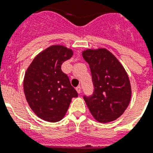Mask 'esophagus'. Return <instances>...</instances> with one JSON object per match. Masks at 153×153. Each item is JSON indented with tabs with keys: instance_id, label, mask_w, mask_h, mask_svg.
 Returning <instances> with one entry per match:
<instances>
[{
	"instance_id": "obj_1",
	"label": "esophagus",
	"mask_w": 153,
	"mask_h": 153,
	"mask_svg": "<svg viewBox=\"0 0 153 153\" xmlns=\"http://www.w3.org/2000/svg\"><path fill=\"white\" fill-rule=\"evenodd\" d=\"M76 91H77V93H79V94H80V93H81V87L80 86L77 87Z\"/></svg>"
}]
</instances>
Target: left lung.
Returning <instances> with one entry per match:
<instances>
[{"instance_id":"obj_1","label":"left lung","mask_w":153,"mask_h":153,"mask_svg":"<svg viewBox=\"0 0 153 153\" xmlns=\"http://www.w3.org/2000/svg\"><path fill=\"white\" fill-rule=\"evenodd\" d=\"M88 63L95 90L84 101L93 118L100 123L115 120L130 102L131 84L120 60L106 48L86 49L82 52Z\"/></svg>"}]
</instances>
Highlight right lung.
<instances>
[{"mask_svg":"<svg viewBox=\"0 0 153 153\" xmlns=\"http://www.w3.org/2000/svg\"><path fill=\"white\" fill-rule=\"evenodd\" d=\"M74 55L71 48L52 45L38 54L26 70L24 92L28 106L43 120L57 122L64 118L76 90L61 70L64 61Z\"/></svg>","mask_w":153,"mask_h":153,"instance_id":"1","label":"right lung"}]
</instances>
